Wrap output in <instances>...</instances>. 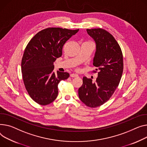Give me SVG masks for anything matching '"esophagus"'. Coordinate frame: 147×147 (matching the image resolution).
<instances>
[{"label":"esophagus","mask_w":147,"mask_h":147,"mask_svg":"<svg viewBox=\"0 0 147 147\" xmlns=\"http://www.w3.org/2000/svg\"><path fill=\"white\" fill-rule=\"evenodd\" d=\"M70 77H79V76H78L77 74H70Z\"/></svg>","instance_id":"esophagus-1"}]
</instances>
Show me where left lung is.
<instances>
[{"label":"left lung","mask_w":147,"mask_h":147,"mask_svg":"<svg viewBox=\"0 0 147 147\" xmlns=\"http://www.w3.org/2000/svg\"><path fill=\"white\" fill-rule=\"evenodd\" d=\"M96 42V51L93 65L97 67L98 76L94 83L84 77L83 84L79 89L81 101L90 107L100 106L111 98L121 79L123 55L121 48L115 38L102 28L87 29Z\"/></svg>","instance_id":"obj_1"}]
</instances>
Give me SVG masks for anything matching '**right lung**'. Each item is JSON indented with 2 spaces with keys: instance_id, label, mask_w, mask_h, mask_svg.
Returning <instances> with one entry per match:
<instances>
[{
  "instance_id": "obj_1",
  "label": "right lung",
  "mask_w": 147,
  "mask_h": 147,
  "mask_svg": "<svg viewBox=\"0 0 147 147\" xmlns=\"http://www.w3.org/2000/svg\"><path fill=\"white\" fill-rule=\"evenodd\" d=\"M79 29L48 28L38 32L26 45L21 70L25 89L35 102L52 103L58 96V84L67 79V72H53L54 62L62 55L63 47Z\"/></svg>"
}]
</instances>
